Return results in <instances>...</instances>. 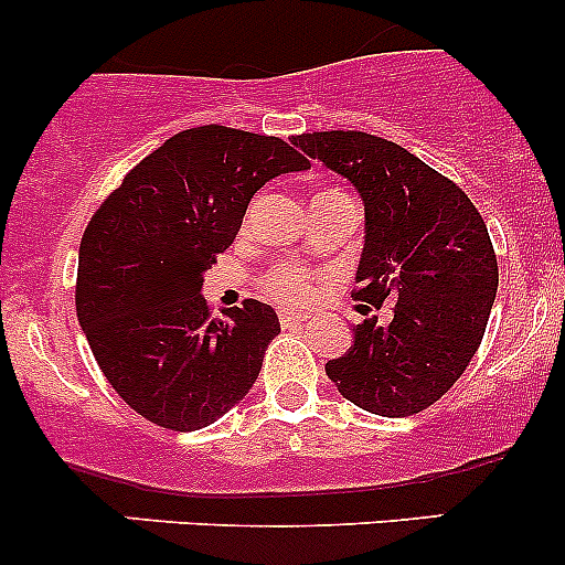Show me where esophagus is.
<instances>
[{
	"mask_svg": "<svg viewBox=\"0 0 565 565\" xmlns=\"http://www.w3.org/2000/svg\"><path fill=\"white\" fill-rule=\"evenodd\" d=\"M278 319H281L284 328H289V324H303L306 322V315H298V311L284 309V311H278Z\"/></svg>",
	"mask_w": 565,
	"mask_h": 565,
	"instance_id": "obj_1",
	"label": "esophagus"
}]
</instances>
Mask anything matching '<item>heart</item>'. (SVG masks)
<instances>
[{
    "mask_svg": "<svg viewBox=\"0 0 565 565\" xmlns=\"http://www.w3.org/2000/svg\"><path fill=\"white\" fill-rule=\"evenodd\" d=\"M262 289L278 303L306 306L317 295V276L298 262H281L262 276Z\"/></svg>",
    "mask_w": 565,
    "mask_h": 565,
    "instance_id": "obj_1",
    "label": "heart"
}]
</instances>
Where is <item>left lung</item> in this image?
Here are the masks:
<instances>
[{
    "instance_id": "8db88e82",
    "label": "left lung",
    "mask_w": 565,
    "mask_h": 565,
    "mask_svg": "<svg viewBox=\"0 0 565 565\" xmlns=\"http://www.w3.org/2000/svg\"><path fill=\"white\" fill-rule=\"evenodd\" d=\"M292 145L347 177L363 199L366 243L352 298L396 300L391 322L355 324L352 347L324 372L341 396L374 415L407 418L431 407L478 352L498 292L481 213L457 182L380 136L322 130Z\"/></svg>"
}]
</instances>
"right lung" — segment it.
Returning a JSON list of instances; mask_svg holds the SVG:
<instances>
[{
  "instance_id": "add662e5",
  "label": "right lung",
  "mask_w": 565,
  "mask_h": 565,
  "mask_svg": "<svg viewBox=\"0 0 565 565\" xmlns=\"http://www.w3.org/2000/svg\"><path fill=\"white\" fill-rule=\"evenodd\" d=\"M309 169L278 136L188 128L125 174L84 230L76 315L100 372L150 424L193 431L250 391L276 311L248 298L213 317L204 270L235 241L267 180Z\"/></svg>"
}]
</instances>
